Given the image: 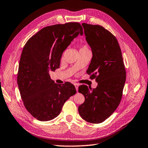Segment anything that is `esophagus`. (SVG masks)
Instances as JSON below:
<instances>
[{
	"mask_svg": "<svg viewBox=\"0 0 148 148\" xmlns=\"http://www.w3.org/2000/svg\"><path fill=\"white\" fill-rule=\"evenodd\" d=\"M74 85L75 86V88H76V90H77V91H78V84H77V83H75Z\"/></svg>",
	"mask_w": 148,
	"mask_h": 148,
	"instance_id": "34e87169",
	"label": "esophagus"
}]
</instances>
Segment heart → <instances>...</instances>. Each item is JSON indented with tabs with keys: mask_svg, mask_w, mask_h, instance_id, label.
<instances>
[{
	"mask_svg": "<svg viewBox=\"0 0 148 148\" xmlns=\"http://www.w3.org/2000/svg\"><path fill=\"white\" fill-rule=\"evenodd\" d=\"M86 50H90L88 46L86 45H83L80 48V51H86Z\"/></svg>",
	"mask_w": 148,
	"mask_h": 148,
	"instance_id": "1",
	"label": "heart"
}]
</instances>
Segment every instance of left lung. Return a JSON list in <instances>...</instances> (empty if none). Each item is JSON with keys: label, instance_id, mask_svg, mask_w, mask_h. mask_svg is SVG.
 <instances>
[{"label": "left lung", "instance_id": "1", "mask_svg": "<svg viewBox=\"0 0 148 148\" xmlns=\"http://www.w3.org/2000/svg\"><path fill=\"white\" fill-rule=\"evenodd\" d=\"M86 40L93 56L86 73L98 83L92 89L82 85L78 92L85 101L78 107L86 122L99 124L109 118L119 105L126 78L121 49L116 38L100 25L83 23Z\"/></svg>", "mask_w": 148, "mask_h": 148}]
</instances>
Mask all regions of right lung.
Segmentation results:
<instances>
[{
	"label": "right lung",
	"mask_w": 148,
	"mask_h": 148,
	"mask_svg": "<svg viewBox=\"0 0 148 148\" xmlns=\"http://www.w3.org/2000/svg\"><path fill=\"white\" fill-rule=\"evenodd\" d=\"M78 23L55 24L42 28L24 45L17 72V84L23 104L36 119L48 121L60 114L64 102L76 93L70 82L56 84L49 70L60 68L62 53L80 34Z\"/></svg>",
	"instance_id": "obj_1"
}]
</instances>
